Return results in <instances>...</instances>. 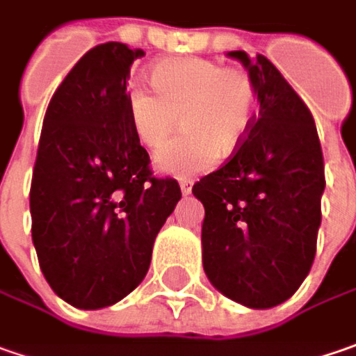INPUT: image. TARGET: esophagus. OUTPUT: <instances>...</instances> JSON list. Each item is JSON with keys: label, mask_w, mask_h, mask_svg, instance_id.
<instances>
[{"label": "esophagus", "mask_w": 356, "mask_h": 356, "mask_svg": "<svg viewBox=\"0 0 356 356\" xmlns=\"http://www.w3.org/2000/svg\"><path fill=\"white\" fill-rule=\"evenodd\" d=\"M179 187H181V193L189 195L191 193V189H193V181H191V179H181V181H179Z\"/></svg>", "instance_id": "obj_1"}]
</instances>
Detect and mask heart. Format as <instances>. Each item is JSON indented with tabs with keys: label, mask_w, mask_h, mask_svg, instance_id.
<instances>
[{
	"label": "heart",
	"mask_w": 356,
	"mask_h": 356,
	"mask_svg": "<svg viewBox=\"0 0 356 356\" xmlns=\"http://www.w3.org/2000/svg\"><path fill=\"white\" fill-rule=\"evenodd\" d=\"M151 83L157 93L135 89L129 117L135 135L149 149L161 147L181 121L185 131L157 153L163 173L191 177L211 169L219 151L233 155L257 109L255 83L247 71L203 57H171L155 63Z\"/></svg>",
	"instance_id": "b5f03b06"
}]
</instances>
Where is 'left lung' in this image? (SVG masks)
Masks as SVG:
<instances>
[{
    "label": "left lung",
    "mask_w": 356,
    "mask_h": 356,
    "mask_svg": "<svg viewBox=\"0 0 356 356\" xmlns=\"http://www.w3.org/2000/svg\"><path fill=\"white\" fill-rule=\"evenodd\" d=\"M229 57L249 71L261 109L237 151L193 185L205 207L203 267L225 297L269 309L315 261L325 163L315 119L281 71L265 55Z\"/></svg>",
    "instance_id": "obj_1"
}]
</instances>
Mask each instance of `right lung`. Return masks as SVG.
Masks as SVG:
<instances>
[{
    "label": "right lung",
    "instance_id": "1",
    "mask_svg": "<svg viewBox=\"0 0 356 356\" xmlns=\"http://www.w3.org/2000/svg\"><path fill=\"white\" fill-rule=\"evenodd\" d=\"M141 49H89L55 89L29 191L45 281L77 309H103L143 281L153 241L181 199L159 179L129 117L127 79Z\"/></svg>",
    "mask_w": 356,
    "mask_h": 356
}]
</instances>
